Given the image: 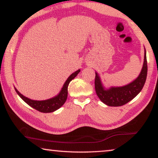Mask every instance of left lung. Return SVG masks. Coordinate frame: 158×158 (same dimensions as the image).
I'll return each mask as SVG.
<instances>
[{
	"mask_svg": "<svg viewBox=\"0 0 158 158\" xmlns=\"http://www.w3.org/2000/svg\"><path fill=\"white\" fill-rule=\"evenodd\" d=\"M148 65L146 52L144 50V60L139 76L134 81L126 85L106 87L102 82L101 77L95 72L94 87L99 99L104 104L110 106H119L128 103L135 98L143 87L147 77Z\"/></svg>",
	"mask_w": 158,
	"mask_h": 158,
	"instance_id": "left-lung-1",
	"label": "left lung"
}]
</instances>
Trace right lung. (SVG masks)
<instances>
[{"label": "right lung", "instance_id": "obj_1", "mask_svg": "<svg viewBox=\"0 0 158 158\" xmlns=\"http://www.w3.org/2000/svg\"><path fill=\"white\" fill-rule=\"evenodd\" d=\"M80 71H81V70L78 69L77 71L73 73L71 76L68 77L64 82L61 89L60 90L59 93L57 95L54 96V98L45 99V100H34V99H31L22 94L16 89L15 87H14L16 93L20 97V98L32 108L43 113L54 112V111L59 110L60 107H61L65 102L68 97V86H69L70 82L77 76V75L79 73Z\"/></svg>", "mask_w": 158, "mask_h": 158}]
</instances>
